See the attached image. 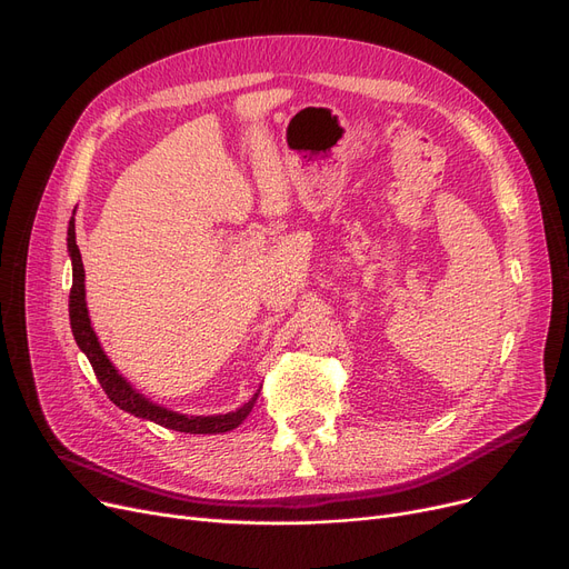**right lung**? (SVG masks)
I'll return each instance as SVG.
<instances>
[{
  "label": "right lung",
  "mask_w": 569,
  "mask_h": 569,
  "mask_svg": "<svg viewBox=\"0 0 569 569\" xmlns=\"http://www.w3.org/2000/svg\"><path fill=\"white\" fill-rule=\"evenodd\" d=\"M69 256H71V264H73V286H71V295H69V316H71V330L76 337L78 348L87 355L89 365H92L103 392L108 395V399L119 406L122 410L142 417V420H149L154 425H161L166 429L172 431H182V433H226L237 429L242 425L260 390L242 406L232 412L226 415H207V417H193V415H182L168 410L159 403H152L149 399H144L138 390H133V385L127 382V378L119 376V371L112 367V362L108 360V355L103 352L94 327L89 322V313H87V302H84V267H82V258H80V249L76 244V223L73 219L69 221Z\"/></svg>",
  "instance_id": "1"
}]
</instances>
